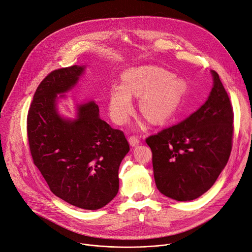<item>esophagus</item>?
Wrapping results in <instances>:
<instances>
[{
  "mask_svg": "<svg viewBox=\"0 0 252 252\" xmlns=\"http://www.w3.org/2000/svg\"><path fill=\"white\" fill-rule=\"evenodd\" d=\"M129 143H130L131 146H136V145L140 143V138H139L138 136L132 135V136L129 137Z\"/></svg>",
  "mask_w": 252,
  "mask_h": 252,
  "instance_id": "34e87169",
  "label": "esophagus"
}]
</instances>
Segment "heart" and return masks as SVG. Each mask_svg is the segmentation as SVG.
Returning a JSON list of instances; mask_svg holds the SVG:
<instances>
[{
  "label": "heart",
  "mask_w": 252,
  "mask_h": 252,
  "mask_svg": "<svg viewBox=\"0 0 252 252\" xmlns=\"http://www.w3.org/2000/svg\"><path fill=\"white\" fill-rule=\"evenodd\" d=\"M180 82L158 67L134 68L123 75L122 85L116 84L109 93L110 116L124 124L133 112L131 95H141L142 113L154 123L164 121L176 109L181 98Z\"/></svg>",
  "instance_id": "b5f03b06"
}]
</instances>
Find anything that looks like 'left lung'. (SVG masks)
<instances>
[{
	"label": "left lung",
	"mask_w": 252,
	"mask_h": 252,
	"mask_svg": "<svg viewBox=\"0 0 252 252\" xmlns=\"http://www.w3.org/2000/svg\"><path fill=\"white\" fill-rule=\"evenodd\" d=\"M207 101L185 120L146 138L155 183L177 201L198 198L211 188L232 149L233 109L218 74Z\"/></svg>",
	"instance_id": "obj_1"
}]
</instances>
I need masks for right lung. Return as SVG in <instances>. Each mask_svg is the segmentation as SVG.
Listing matches in <instances>:
<instances>
[{
  "label": "right lung",
  "mask_w": 252,
  "mask_h": 252,
  "mask_svg": "<svg viewBox=\"0 0 252 252\" xmlns=\"http://www.w3.org/2000/svg\"><path fill=\"white\" fill-rule=\"evenodd\" d=\"M83 71L73 65L43 79L28 111L27 134L33 162L56 196L96 210L118 193L119 166L130 147L123 131L100 119L93 101L79 106L74 121L57 113V94L70 90Z\"/></svg>",
  "instance_id": "1"
}]
</instances>
